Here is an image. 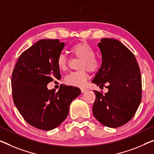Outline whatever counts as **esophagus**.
<instances>
[{
    "label": "esophagus",
    "instance_id": "34e87169",
    "mask_svg": "<svg viewBox=\"0 0 154 154\" xmlns=\"http://www.w3.org/2000/svg\"><path fill=\"white\" fill-rule=\"evenodd\" d=\"M80 90H81L82 93H85V91H87V89H85V88H80Z\"/></svg>",
    "mask_w": 154,
    "mask_h": 154
}]
</instances>
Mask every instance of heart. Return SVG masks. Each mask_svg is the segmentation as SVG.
Instances as JSON below:
<instances>
[{"instance_id":"1","label":"heart","mask_w":154,"mask_h":154,"mask_svg":"<svg viewBox=\"0 0 154 154\" xmlns=\"http://www.w3.org/2000/svg\"><path fill=\"white\" fill-rule=\"evenodd\" d=\"M70 52L75 57L82 59L79 72H71L66 75L65 82L68 85L74 87H84L87 79L86 70L94 73L97 72L100 67V61L94 56V51L89 45L85 42H79L73 45L70 49ZM56 65L62 72L67 70L68 59L64 54H60L56 59Z\"/></svg>"}]
</instances>
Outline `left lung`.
I'll return each mask as SVG.
<instances>
[{
    "mask_svg": "<svg viewBox=\"0 0 154 154\" xmlns=\"http://www.w3.org/2000/svg\"><path fill=\"white\" fill-rule=\"evenodd\" d=\"M98 47L102 63L91 82L100 87L107 83L108 91H94L92 112L104 126L116 128L134 117L140 103V69L133 53L118 40L103 38Z\"/></svg>",
    "mask_w": 154,
    "mask_h": 154,
    "instance_id": "left-lung-1",
    "label": "left lung"
}]
</instances>
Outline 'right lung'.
<instances>
[{
	"mask_svg": "<svg viewBox=\"0 0 154 154\" xmlns=\"http://www.w3.org/2000/svg\"><path fill=\"white\" fill-rule=\"evenodd\" d=\"M65 47L58 39H42L21 54L11 77L14 105L25 121L37 129L49 131L67 117L69 105L81 91L60 85L58 92L47 84L60 80L56 59Z\"/></svg>",
	"mask_w": 154,
	"mask_h": 154,
	"instance_id": "right-lung-1",
	"label": "right lung"
}]
</instances>
